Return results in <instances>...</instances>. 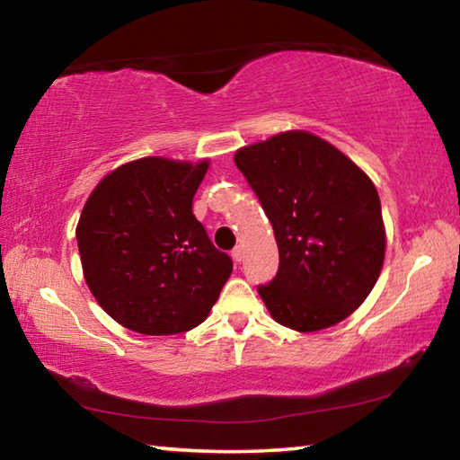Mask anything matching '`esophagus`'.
Listing matches in <instances>:
<instances>
[{"label": "esophagus", "mask_w": 460, "mask_h": 460, "mask_svg": "<svg viewBox=\"0 0 460 460\" xmlns=\"http://www.w3.org/2000/svg\"><path fill=\"white\" fill-rule=\"evenodd\" d=\"M231 258H233V261H235V263H239L241 260H243V247L237 245L235 249H233V252H231Z\"/></svg>", "instance_id": "obj_1"}]
</instances>
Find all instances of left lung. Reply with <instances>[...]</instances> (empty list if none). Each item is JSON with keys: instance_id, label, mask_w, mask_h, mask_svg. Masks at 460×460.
<instances>
[{"instance_id": "left-lung-1", "label": "left lung", "mask_w": 460, "mask_h": 460, "mask_svg": "<svg viewBox=\"0 0 460 460\" xmlns=\"http://www.w3.org/2000/svg\"><path fill=\"white\" fill-rule=\"evenodd\" d=\"M274 229L279 268L258 292L276 323L329 329L359 308L385 258L376 184L326 139L290 129L235 152Z\"/></svg>"}]
</instances>
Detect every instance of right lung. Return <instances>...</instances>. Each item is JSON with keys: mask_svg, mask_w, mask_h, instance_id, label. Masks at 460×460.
Returning a JSON list of instances; mask_svg holds the SVG:
<instances>
[{"mask_svg": "<svg viewBox=\"0 0 460 460\" xmlns=\"http://www.w3.org/2000/svg\"><path fill=\"white\" fill-rule=\"evenodd\" d=\"M208 164L131 160L101 178L84 202L76 223L84 282L129 331L162 337L194 329L231 276V258L192 215Z\"/></svg>", "mask_w": 460, "mask_h": 460, "instance_id": "right-lung-1", "label": "right lung"}]
</instances>
